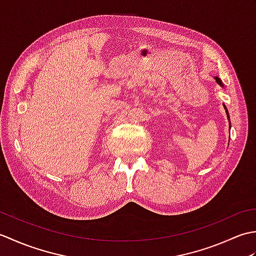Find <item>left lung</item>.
Returning <instances> with one entry per match:
<instances>
[{
    "mask_svg": "<svg viewBox=\"0 0 256 256\" xmlns=\"http://www.w3.org/2000/svg\"><path fill=\"white\" fill-rule=\"evenodd\" d=\"M214 79H216V84H219L221 86H224V84H222V81L220 80V78H218V77H214ZM224 108H226V116H228V120H229V122H230L229 112H228V110H226V106H224Z\"/></svg>",
    "mask_w": 256,
    "mask_h": 256,
    "instance_id": "obj_1",
    "label": "left lung"
}]
</instances>
